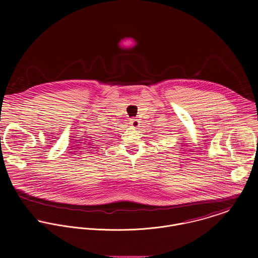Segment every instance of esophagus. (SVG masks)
I'll return each instance as SVG.
<instances>
[{"label":"esophagus","mask_w":258,"mask_h":258,"mask_svg":"<svg viewBox=\"0 0 258 258\" xmlns=\"http://www.w3.org/2000/svg\"><path fill=\"white\" fill-rule=\"evenodd\" d=\"M139 120L138 119H131L130 120V125H131V127H133V128H137V127H139Z\"/></svg>","instance_id":"1"}]
</instances>
